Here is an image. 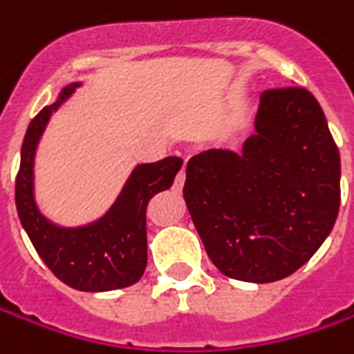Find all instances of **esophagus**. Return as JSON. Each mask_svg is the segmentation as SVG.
Segmentation results:
<instances>
[{"label": "esophagus", "mask_w": 354, "mask_h": 354, "mask_svg": "<svg viewBox=\"0 0 354 354\" xmlns=\"http://www.w3.org/2000/svg\"><path fill=\"white\" fill-rule=\"evenodd\" d=\"M185 185V169H181L179 173H177V177H175V183H173V189L175 191H181Z\"/></svg>", "instance_id": "obj_1"}]
</instances>
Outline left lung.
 Here are the masks:
<instances>
[{"label":"left lung","mask_w":354,"mask_h":354,"mask_svg":"<svg viewBox=\"0 0 354 354\" xmlns=\"http://www.w3.org/2000/svg\"><path fill=\"white\" fill-rule=\"evenodd\" d=\"M242 151L207 149L187 163L183 197L211 262L225 276L288 278L333 230L341 159L306 88L266 90Z\"/></svg>","instance_id":"left-lung-1"}]
</instances>
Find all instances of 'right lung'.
<instances>
[{
  "label": "right lung",
  "instance_id": "obj_1",
  "mask_svg": "<svg viewBox=\"0 0 354 354\" xmlns=\"http://www.w3.org/2000/svg\"><path fill=\"white\" fill-rule=\"evenodd\" d=\"M78 82L61 90L57 102L45 106L31 120L21 145V165L15 179L17 214L35 250L48 270L66 286L80 292H110L133 286L147 266L145 209L149 198L169 189L183 159L165 157L142 163L131 171L114 205L98 221L64 228L45 218L33 193L35 151L50 114L71 98Z\"/></svg>",
  "mask_w": 354,
  "mask_h": 354
}]
</instances>
